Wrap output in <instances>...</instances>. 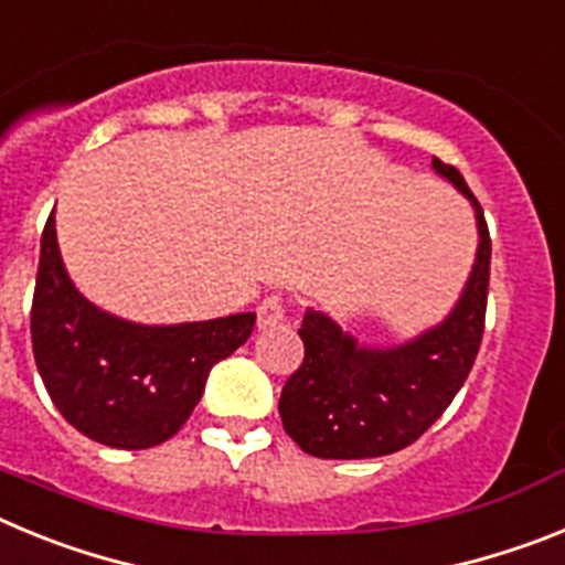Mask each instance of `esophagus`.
<instances>
[{"instance_id":"obj_1","label":"esophagus","mask_w":565,"mask_h":565,"mask_svg":"<svg viewBox=\"0 0 565 565\" xmlns=\"http://www.w3.org/2000/svg\"><path fill=\"white\" fill-rule=\"evenodd\" d=\"M288 319V302L282 297H266L257 308V326L263 331L268 328H279Z\"/></svg>"}]
</instances>
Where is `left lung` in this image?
<instances>
[{"instance_id": "8db88e82", "label": "left lung", "mask_w": 565, "mask_h": 565, "mask_svg": "<svg viewBox=\"0 0 565 565\" xmlns=\"http://www.w3.org/2000/svg\"><path fill=\"white\" fill-rule=\"evenodd\" d=\"M433 169L472 203L478 252L452 311L418 337L391 348L362 344L328 313L308 308L299 337L306 359L282 387L279 416L299 450L317 458H379L404 450L441 416L467 382L483 337L489 288V228L461 172Z\"/></svg>"}]
</instances>
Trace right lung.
Returning a JSON list of instances; mask_svg holds the SVG:
<instances>
[{"label": "right lung", "instance_id": "right-lung-1", "mask_svg": "<svg viewBox=\"0 0 565 565\" xmlns=\"http://www.w3.org/2000/svg\"><path fill=\"white\" fill-rule=\"evenodd\" d=\"M257 313L141 326L93 306L70 279L56 217L42 232L30 311L33 356L50 398L78 433L115 450H147L181 430L209 371L254 331Z\"/></svg>", "mask_w": 565, "mask_h": 565}]
</instances>
